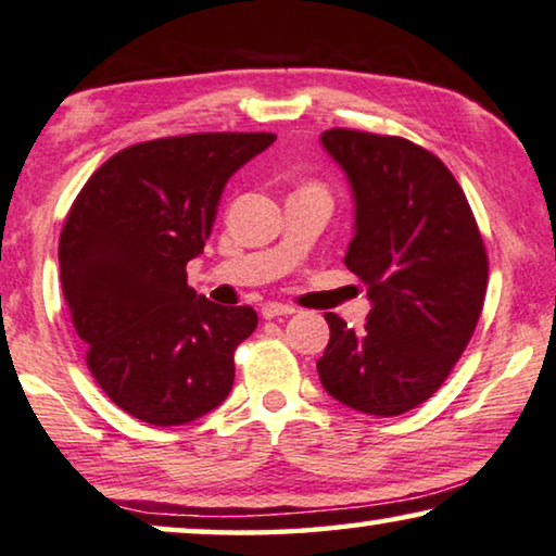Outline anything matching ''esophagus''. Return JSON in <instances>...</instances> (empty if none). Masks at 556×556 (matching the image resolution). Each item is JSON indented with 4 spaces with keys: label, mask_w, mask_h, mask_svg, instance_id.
<instances>
[{
    "label": "esophagus",
    "mask_w": 556,
    "mask_h": 556,
    "mask_svg": "<svg viewBox=\"0 0 556 556\" xmlns=\"http://www.w3.org/2000/svg\"><path fill=\"white\" fill-rule=\"evenodd\" d=\"M295 307L293 305H286V303H278V301H270V303H263L261 307V315L266 320L278 318V315H293Z\"/></svg>",
    "instance_id": "34e87169"
}]
</instances>
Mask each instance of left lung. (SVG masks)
<instances>
[{
    "label": "left lung",
    "instance_id": "1",
    "mask_svg": "<svg viewBox=\"0 0 556 556\" xmlns=\"http://www.w3.org/2000/svg\"><path fill=\"white\" fill-rule=\"evenodd\" d=\"M320 139L353 184L345 266L372 301L357 332L326 313L320 382L365 415H403L430 400L465 353L490 258L465 191L434 153L403 136L357 129H328Z\"/></svg>",
    "mask_w": 556,
    "mask_h": 556
}]
</instances>
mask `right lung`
<instances>
[{
	"instance_id": "obj_1",
	"label": "right lung",
	"mask_w": 556,
	"mask_h": 556,
	"mask_svg": "<svg viewBox=\"0 0 556 556\" xmlns=\"http://www.w3.org/2000/svg\"><path fill=\"white\" fill-rule=\"evenodd\" d=\"M276 134H184L118 151L72 203L59 238L62 290L87 367L111 403L170 427L233 388L251 305L195 298L186 263L203 253L230 176Z\"/></svg>"
}]
</instances>
